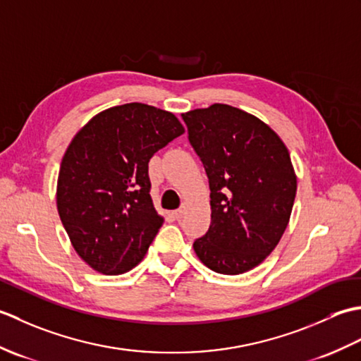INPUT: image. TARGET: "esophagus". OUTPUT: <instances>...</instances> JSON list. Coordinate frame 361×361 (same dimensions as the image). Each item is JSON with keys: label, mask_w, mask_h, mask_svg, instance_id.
Masks as SVG:
<instances>
[{"label": "esophagus", "mask_w": 361, "mask_h": 361, "mask_svg": "<svg viewBox=\"0 0 361 361\" xmlns=\"http://www.w3.org/2000/svg\"><path fill=\"white\" fill-rule=\"evenodd\" d=\"M186 209H188V206H186V203H183L178 209H176L173 214H175V217L176 219H181L183 216H185L186 214Z\"/></svg>", "instance_id": "obj_1"}]
</instances>
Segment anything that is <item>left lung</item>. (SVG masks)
<instances>
[{
	"label": "left lung",
	"instance_id": "8db88e82",
	"mask_svg": "<svg viewBox=\"0 0 361 361\" xmlns=\"http://www.w3.org/2000/svg\"><path fill=\"white\" fill-rule=\"evenodd\" d=\"M181 116L211 189V225L194 250L212 271H248L276 248L288 225L296 195L290 153L270 127L231 105Z\"/></svg>",
	"mask_w": 361,
	"mask_h": 361
}]
</instances>
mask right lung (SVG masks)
<instances>
[{
  "label": "right lung",
  "instance_id": "obj_1",
  "mask_svg": "<svg viewBox=\"0 0 361 361\" xmlns=\"http://www.w3.org/2000/svg\"><path fill=\"white\" fill-rule=\"evenodd\" d=\"M183 133L175 114L132 102L96 114L68 145L59 216L96 271L122 274L145 256L163 225L150 197L149 161Z\"/></svg>",
  "mask_w": 361,
  "mask_h": 361
}]
</instances>
